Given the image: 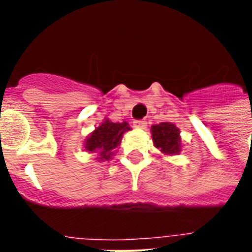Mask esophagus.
I'll return each mask as SVG.
<instances>
[{"label":"esophagus","instance_id":"1","mask_svg":"<svg viewBox=\"0 0 252 252\" xmlns=\"http://www.w3.org/2000/svg\"><path fill=\"white\" fill-rule=\"evenodd\" d=\"M133 127L145 128L146 127V121H144V120H135V121H133Z\"/></svg>","mask_w":252,"mask_h":252}]
</instances>
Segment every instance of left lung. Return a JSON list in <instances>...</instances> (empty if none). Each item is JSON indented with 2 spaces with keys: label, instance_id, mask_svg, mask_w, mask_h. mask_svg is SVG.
Returning a JSON list of instances; mask_svg holds the SVG:
<instances>
[{
  "label": "left lung",
  "instance_id": "left-lung-1",
  "mask_svg": "<svg viewBox=\"0 0 252 252\" xmlns=\"http://www.w3.org/2000/svg\"><path fill=\"white\" fill-rule=\"evenodd\" d=\"M179 128L171 122H161L151 126V137L155 148L165 155H177L182 149Z\"/></svg>",
  "mask_w": 252,
  "mask_h": 252
}]
</instances>
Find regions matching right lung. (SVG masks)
I'll return each mask as SVG.
<instances>
[{"mask_svg": "<svg viewBox=\"0 0 252 252\" xmlns=\"http://www.w3.org/2000/svg\"><path fill=\"white\" fill-rule=\"evenodd\" d=\"M128 130H131V127L126 121L120 124L106 119L87 137L84 141V149L88 153H97V159L99 161L112 159L115 150L121 144L124 133Z\"/></svg>", "mask_w": 252, "mask_h": 252, "instance_id": "right-lung-1", "label": "right lung"}]
</instances>
